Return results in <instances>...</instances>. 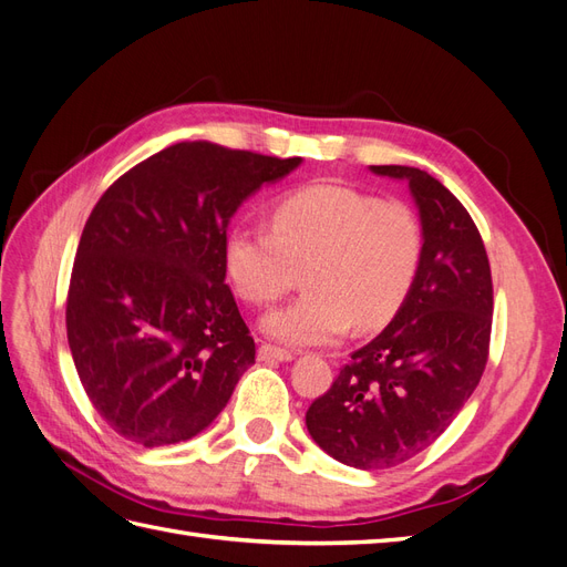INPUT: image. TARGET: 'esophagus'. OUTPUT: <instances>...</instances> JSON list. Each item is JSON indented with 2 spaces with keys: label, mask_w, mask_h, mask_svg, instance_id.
Here are the masks:
<instances>
[{
  "label": "esophagus",
  "mask_w": 567,
  "mask_h": 567,
  "mask_svg": "<svg viewBox=\"0 0 567 567\" xmlns=\"http://www.w3.org/2000/svg\"><path fill=\"white\" fill-rule=\"evenodd\" d=\"M296 354L290 352V350H284V348H277V346H260L257 348V359H260V362H290V359H293Z\"/></svg>",
  "instance_id": "34e87169"
}]
</instances>
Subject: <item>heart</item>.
Masks as SVG:
<instances>
[{
	"instance_id": "1",
	"label": "heart",
	"mask_w": 567,
	"mask_h": 567,
	"mask_svg": "<svg viewBox=\"0 0 567 567\" xmlns=\"http://www.w3.org/2000/svg\"><path fill=\"white\" fill-rule=\"evenodd\" d=\"M271 231L236 225L225 267L252 305H271L298 281L307 293L265 317L288 346H326L357 329H379L400 312L419 277L423 229L400 200H379L342 184H312L271 205Z\"/></svg>"
}]
</instances>
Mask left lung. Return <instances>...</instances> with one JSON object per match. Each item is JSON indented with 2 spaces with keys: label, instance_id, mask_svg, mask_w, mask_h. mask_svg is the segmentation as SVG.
<instances>
[{
  "label": "left lung",
  "instance_id": "left-lung-1",
  "mask_svg": "<svg viewBox=\"0 0 567 567\" xmlns=\"http://www.w3.org/2000/svg\"><path fill=\"white\" fill-rule=\"evenodd\" d=\"M371 173L409 184L423 229L419 277L305 414L326 454L362 471L398 466L447 431L485 371L492 331L489 260L468 210L419 167Z\"/></svg>",
  "mask_w": 567,
  "mask_h": 567
}]
</instances>
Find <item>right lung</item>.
<instances>
[{"label":"right lung","mask_w":567,"mask_h":567,"mask_svg":"<svg viewBox=\"0 0 567 567\" xmlns=\"http://www.w3.org/2000/svg\"><path fill=\"white\" fill-rule=\"evenodd\" d=\"M302 158L182 142L134 165L84 225L65 302L68 346L90 402L142 447L192 440L255 364L225 284L234 213Z\"/></svg>","instance_id":"1"}]
</instances>
